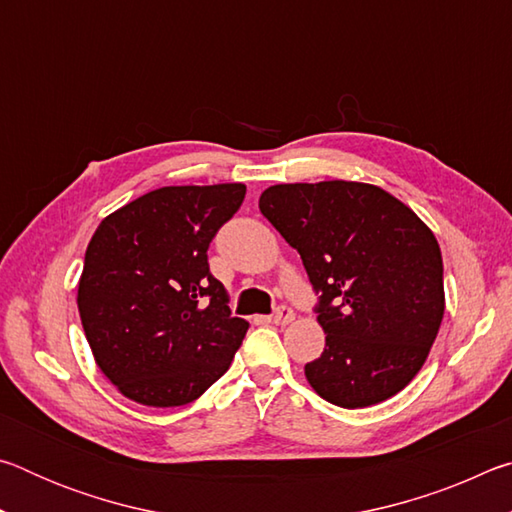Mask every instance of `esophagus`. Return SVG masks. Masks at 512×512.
<instances>
[{"label": "esophagus", "mask_w": 512, "mask_h": 512, "mask_svg": "<svg viewBox=\"0 0 512 512\" xmlns=\"http://www.w3.org/2000/svg\"><path fill=\"white\" fill-rule=\"evenodd\" d=\"M293 318H296V314H293V309L282 305V307H277V309H275V314H273V323H277V325H289Z\"/></svg>", "instance_id": "esophagus-1"}]
</instances>
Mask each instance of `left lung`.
Listing matches in <instances>:
<instances>
[{"label": "left lung", "instance_id": "1", "mask_svg": "<svg viewBox=\"0 0 512 512\" xmlns=\"http://www.w3.org/2000/svg\"><path fill=\"white\" fill-rule=\"evenodd\" d=\"M259 210L300 253L325 350L305 366L329 404L363 409L418 375L445 314L443 255L409 205L350 180L273 185Z\"/></svg>", "mask_w": 512, "mask_h": 512}]
</instances>
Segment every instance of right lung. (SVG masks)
Listing matches in <instances>:
<instances>
[{"instance_id":"add662e5","label":"right lung","mask_w":512,"mask_h":512,"mask_svg":"<svg viewBox=\"0 0 512 512\" xmlns=\"http://www.w3.org/2000/svg\"><path fill=\"white\" fill-rule=\"evenodd\" d=\"M246 185L160 187L108 214L85 250L79 314L94 361L144 406L201 397L244 341L207 248L244 203Z\"/></svg>"}]
</instances>
